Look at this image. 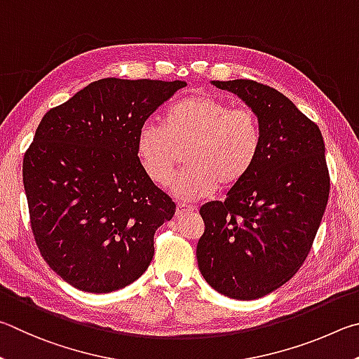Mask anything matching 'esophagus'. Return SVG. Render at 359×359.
<instances>
[{"label":"esophagus","mask_w":359,"mask_h":359,"mask_svg":"<svg viewBox=\"0 0 359 359\" xmlns=\"http://www.w3.org/2000/svg\"><path fill=\"white\" fill-rule=\"evenodd\" d=\"M196 211V208L194 206H187V205H176V217H184L189 215V212H194Z\"/></svg>","instance_id":"obj_1"}]
</instances>
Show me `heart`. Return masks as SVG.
<instances>
[{
  "label": "heart",
  "mask_w": 359,
  "mask_h": 359,
  "mask_svg": "<svg viewBox=\"0 0 359 359\" xmlns=\"http://www.w3.org/2000/svg\"><path fill=\"white\" fill-rule=\"evenodd\" d=\"M260 144L259 119L252 111L233 109L212 94H192L170 105L163 126L142 124L135 151L151 183L165 186L180 153L187 149V170L170 192L183 202H196L215 194L217 186L229 191L240 184L252 170Z\"/></svg>",
  "instance_id": "b5f03b06"
}]
</instances>
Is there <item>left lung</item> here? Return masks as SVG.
I'll return each instance as SVG.
<instances>
[{
  "label": "left lung",
  "instance_id": "1",
  "mask_svg": "<svg viewBox=\"0 0 359 359\" xmlns=\"http://www.w3.org/2000/svg\"><path fill=\"white\" fill-rule=\"evenodd\" d=\"M211 83L254 111L262 144L225 202L200 208L198 269L225 297L257 299L290 280L312 248L330 196L325 143L318 126L274 88L244 79Z\"/></svg>",
  "mask_w": 359,
  "mask_h": 359
}]
</instances>
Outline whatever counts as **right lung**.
<instances>
[{"label":"right lung","instance_id":"right-lung-1","mask_svg":"<svg viewBox=\"0 0 359 359\" xmlns=\"http://www.w3.org/2000/svg\"><path fill=\"white\" fill-rule=\"evenodd\" d=\"M183 80L102 79L43 115L23 157L31 230L67 284L110 293L147 271L176 206L137 157L140 126Z\"/></svg>","mask_w":359,"mask_h":359}]
</instances>
